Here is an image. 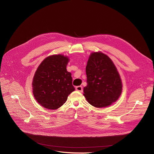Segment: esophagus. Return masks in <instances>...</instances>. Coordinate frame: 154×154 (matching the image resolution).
I'll use <instances>...</instances> for the list:
<instances>
[{"instance_id":"1","label":"esophagus","mask_w":154,"mask_h":154,"mask_svg":"<svg viewBox=\"0 0 154 154\" xmlns=\"http://www.w3.org/2000/svg\"><path fill=\"white\" fill-rule=\"evenodd\" d=\"M75 90L77 91H80V92H82L83 91V88L82 86H77L75 87Z\"/></svg>"}]
</instances>
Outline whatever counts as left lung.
Masks as SVG:
<instances>
[{"label": "left lung", "instance_id": "8db88e82", "mask_svg": "<svg viewBox=\"0 0 154 154\" xmlns=\"http://www.w3.org/2000/svg\"><path fill=\"white\" fill-rule=\"evenodd\" d=\"M87 85L83 95L95 107H104L116 102L121 94L122 84L113 62L101 52L90 54L86 66Z\"/></svg>", "mask_w": 154, "mask_h": 154}]
</instances>
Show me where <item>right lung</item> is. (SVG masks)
Returning a JSON list of instances; mask_svg holds the SVG:
<instances>
[{
	"label": "right lung",
	"instance_id": "add662e5",
	"mask_svg": "<svg viewBox=\"0 0 154 154\" xmlns=\"http://www.w3.org/2000/svg\"><path fill=\"white\" fill-rule=\"evenodd\" d=\"M68 62L67 57L52 55L42 62L35 71L32 81L34 96L45 108L58 109L75 90L71 74L66 69Z\"/></svg>",
	"mask_w": 154,
	"mask_h": 154
}]
</instances>
